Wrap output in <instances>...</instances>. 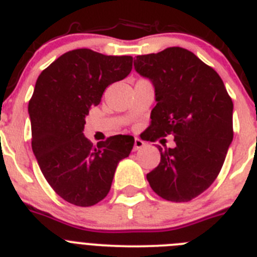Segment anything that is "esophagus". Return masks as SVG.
<instances>
[{
	"label": "esophagus",
	"mask_w": 257,
	"mask_h": 257,
	"mask_svg": "<svg viewBox=\"0 0 257 257\" xmlns=\"http://www.w3.org/2000/svg\"><path fill=\"white\" fill-rule=\"evenodd\" d=\"M145 147V143L140 139H135V143H134V151H140L142 148Z\"/></svg>",
	"instance_id": "1"
}]
</instances>
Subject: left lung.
Masks as SVG:
<instances>
[{"mask_svg":"<svg viewBox=\"0 0 257 257\" xmlns=\"http://www.w3.org/2000/svg\"><path fill=\"white\" fill-rule=\"evenodd\" d=\"M134 67L156 94L147 139L171 134L176 144L158 147L161 162L147 174L149 185L167 201H192L210 188L225 161L233 101L219 74L181 47L136 56Z\"/></svg>","mask_w":257,"mask_h":257,"instance_id":"left-lung-1","label":"left lung"}]
</instances>
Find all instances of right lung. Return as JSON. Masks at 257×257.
Returning <instances> with one entry per match:
<instances>
[{"label": "right lung", "instance_id": "1", "mask_svg": "<svg viewBox=\"0 0 257 257\" xmlns=\"http://www.w3.org/2000/svg\"><path fill=\"white\" fill-rule=\"evenodd\" d=\"M131 69L133 56L77 49L38 76L28 105L32 149L47 183L72 205L88 207L105 198L118 163L133 151L131 135L110 136L96 147L83 135L90 108Z\"/></svg>", "mask_w": 257, "mask_h": 257}]
</instances>
